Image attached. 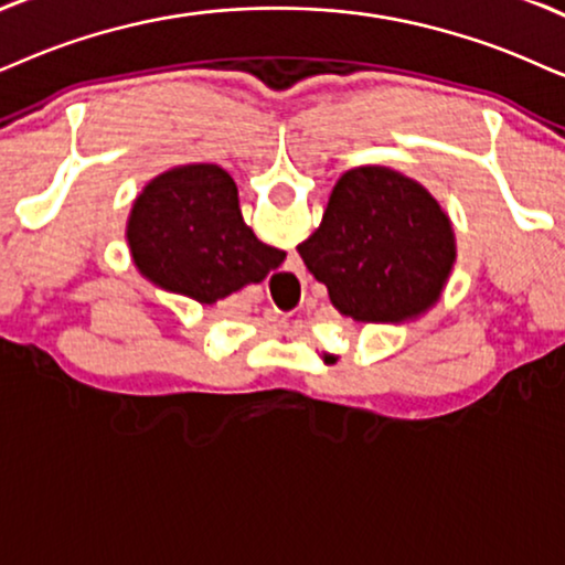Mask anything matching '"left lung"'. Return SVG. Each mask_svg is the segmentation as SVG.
<instances>
[{
	"label": "left lung",
	"mask_w": 565,
	"mask_h": 565,
	"mask_svg": "<svg viewBox=\"0 0 565 565\" xmlns=\"http://www.w3.org/2000/svg\"><path fill=\"white\" fill-rule=\"evenodd\" d=\"M341 316L402 323L438 302L456 260L451 221L423 184L385 167L347 171L297 245Z\"/></svg>",
	"instance_id": "left-lung-1"
}]
</instances>
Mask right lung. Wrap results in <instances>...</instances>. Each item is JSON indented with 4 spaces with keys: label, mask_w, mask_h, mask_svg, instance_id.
Wrapping results in <instances>:
<instances>
[{
    "label": "right lung",
    "mask_w": 565,
    "mask_h": 565,
    "mask_svg": "<svg viewBox=\"0 0 565 565\" xmlns=\"http://www.w3.org/2000/svg\"><path fill=\"white\" fill-rule=\"evenodd\" d=\"M138 270L156 287L213 305L287 258L242 221L237 184L216 163H188L146 184L127 221Z\"/></svg>",
    "instance_id": "obj_1"
}]
</instances>
